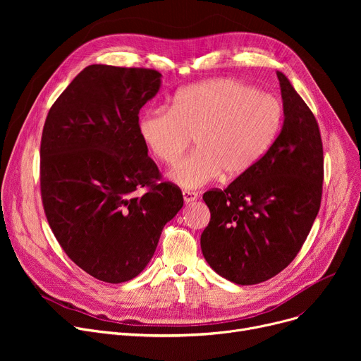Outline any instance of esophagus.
Here are the masks:
<instances>
[{"mask_svg":"<svg viewBox=\"0 0 361 361\" xmlns=\"http://www.w3.org/2000/svg\"><path fill=\"white\" fill-rule=\"evenodd\" d=\"M183 199L185 203H190L197 200V193L196 192H190V190H184L183 192Z\"/></svg>","mask_w":361,"mask_h":361,"instance_id":"obj_1","label":"esophagus"}]
</instances>
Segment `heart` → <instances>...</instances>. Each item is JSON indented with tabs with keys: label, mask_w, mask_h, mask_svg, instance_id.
<instances>
[{
	"label": "heart",
	"mask_w": 361,
	"mask_h": 361,
	"mask_svg": "<svg viewBox=\"0 0 361 361\" xmlns=\"http://www.w3.org/2000/svg\"><path fill=\"white\" fill-rule=\"evenodd\" d=\"M281 124L282 106L274 94L214 79L178 90L169 109L145 111L139 133L166 165L178 162L195 137L197 149L171 171V178L183 188H199L222 173H247L269 150Z\"/></svg>",
	"instance_id": "heart-1"
}]
</instances>
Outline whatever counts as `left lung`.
Returning a JSON list of instances; mask_svg holds the SVG:
<instances>
[{
    "instance_id": "8db88e82",
    "label": "left lung",
    "mask_w": 361,
    "mask_h": 361,
    "mask_svg": "<svg viewBox=\"0 0 361 361\" xmlns=\"http://www.w3.org/2000/svg\"><path fill=\"white\" fill-rule=\"evenodd\" d=\"M283 126L264 157L225 190L203 195L211 221L200 237L209 267L238 286H255L286 269L317 216L324 145L317 121L281 71Z\"/></svg>"
}]
</instances>
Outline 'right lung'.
<instances>
[{"label":"right lung","instance_id":"right-lung-1","mask_svg":"<svg viewBox=\"0 0 361 361\" xmlns=\"http://www.w3.org/2000/svg\"><path fill=\"white\" fill-rule=\"evenodd\" d=\"M159 86L154 68L93 64L52 104L44 124L48 224L66 255L104 282L137 276L184 203L176 184L161 181L139 133L140 108ZM139 188L142 197L134 195Z\"/></svg>","mask_w":361,"mask_h":361}]
</instances>
